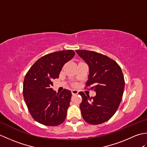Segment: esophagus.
I'll use <instances>...</instances> for the list:
<instances>
[{"label": "esophagus", "mask_w": 147, "mask_h": 147, "mask_svg": "<svg viewBox=\"0 0 147 147\" xmlns=\"http://www.w3.org/2000/svg\"><path fill=\"white\" fill-rule=\"evenodd\" d=\"M72 95H77L78 93V91L77 90H71Z\"/></svg>", "instance_id": "obj_1"}]
</instances>
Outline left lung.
Returning <instances> with one entry per match:
<instances>
[{
  "instance_id": "left-lung-1",
  "label": "left lung",
  "mask_w": 147,
  "mask_h": 147,
  "mask_svg": "<svg viewBox=\"0 0 147 147\" xmlns=\"http://www.w3.org/2000/svg\"><path fill=\"white\" fill-rule=\"evenodd\" d=\"M76 52L88 65L86 86H92L90 89L96 92L93 97L79 92L83 118L93 125L102 124L113 116L121 102L125 84L123 72L116 62L105 55L86 50Z\"/></svg>"
}]
</instances>
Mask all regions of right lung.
<instances>
[{"label": "right lung", "mask_w": 147, "mask_h": 147, "mask_svg": "<svg viewBox=\"0 0 147 147\" xmlns=\"http://www.w3.org/2000/svg\"><path fill=\"white\" fill-rule=\"evenodd\" d=\"M72 50L55 52L40 58L28 71L23 82V96L28 111L38 123L48 126L62 124L66 117L71 92L54 91L52 80L58 78L63 65L74 57Z\"/></svg>", "instance_id": "right-lung-1"}]
</instances>
